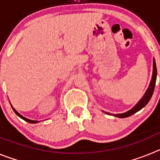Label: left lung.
Instances as JSON below:
<instances>
[{"label": "left lung", "instance_id": "8db88e82", "mask_svg": "<svg viewBox=\"0 0 160 160\" xmlns=\"http://www.w3.org/2000/svg\"><path fill=\"white\" fill-rule=\"evenodd\" d=\"M156 77H157V69H156V64H155V58L153 59V73H152V80H151V82H150L149 87L148 88L147 91L145 92L144 95L142 96V98H141L139 101L138 102L136 105L133 107L132 109H131L130 111H127L125 113H122V114H113L114 116L118 117V118H127V117H129L132 114H135L136 112H138V111H140L141 109L143 108L149 102L150 99L152 98V96L153 94L154 89H155V82H156ZM107 114H111L110 113L106 112Z\"/></svg>", "mask_w": 160, "mask_h": 160}]
</instances>
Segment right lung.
<instances>
[{"label":"right lung","instance_id":"add662e5","mask_svg":"<svg viewBox=\"0 0 160 160\" xmlns=\"http://www.w3.org/2000/svg\"><path fill=\"white\" fill-rule=\"evenodd\" d=\"M12 110H13L14 112L16 113V114H17V115H18V116H19L20 118H22V119H24V120H25V121H26V122H29V123H37V122H38V121H34V120H30V119H29V118H25V117L22 116V114H19V113H18V111H17L16 110H15V109L13 108V107H12Z\"/></svg>","mask_w":160,"mask_h":160}]
</instances>
